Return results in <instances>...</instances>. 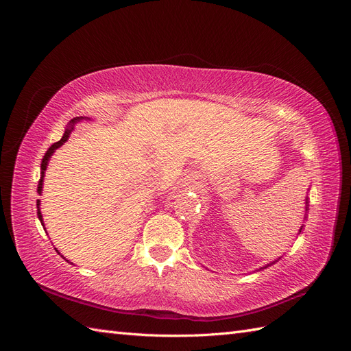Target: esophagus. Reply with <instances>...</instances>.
Here are the masks:
<instances>
[{"instance_id":"34e87169","label":"esophagus","mask_w":351,"mask_h":351,"mask_svg":"<svg viewBox=\"0 0 351 351\" xmlns=\"http://www.w3.org/2000/svg\"><path fill=\"white\" fill-rule=\"evenodd\" d=\"M184 186H187L189 189H190V187H195V186H196V182H195V180H193V178H190V177H189V178L186 180V183H184Z\"/></svg>"}]
</instances>
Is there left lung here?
<instances>
[{"label":"left lung","instance_id":"8db88e82","mask_svg":"<svg viewBox=\"0 0 351 351\" xmlns=\"http://www.w3.org/2000/svg\"><path fill=\"white\" fill-rule=\"evenodd\" d=\"M307 206H309V205H307V200H306V210H307ZM302 228H303V226L300 227V230H299V232H302ZM275 262H277V261H275ZM275 262H272V263H275ZM272 263H269V265H272ZM269 265H267V267H269ZM267 267H263V268H267ZM262 269V268H261Z\"/></svg>","mask_w":351,"mask_h":351}]
</instances>
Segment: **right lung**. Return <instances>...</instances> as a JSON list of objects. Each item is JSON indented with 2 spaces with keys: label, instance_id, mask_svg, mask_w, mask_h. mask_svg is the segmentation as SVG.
Masks as SVG:
<instances>
[{
  "label": "right lung",
  "instance_id": "right-lung-1",
  "mask_svg": "<svg viewBox=\"0 0 351 351\" xmlns=\"http://www.w3.org/2000/svg\"><path fill=\"white\" fill-rule=\"evenodd\" d=\"M83 119H84V117H74V119L69 123L67 129H66L64 134H62L61 139H60L58 142H56V143H52V145L49 146V149L45 152V156L42 158V162H40V178H39V184H38V193H39V195L42 193V186H44V177H45V169H47V165H48L49 158L52 156V154L56 152V149H58V147H60L61 145H64V143L69 141V137H70L71 132L74 130V124H76V123H77V121H80V120H83ZM39 205H40V200L38 199V200H36L38 218H39V221H40V224L44 226V219H42V214H40V210H39ZM44 228H45V226H44ZM57 252H58V250H57Z\"/></svg>",
  "mask_w": 351,
  "mask_h": 351
}]
</instances>
